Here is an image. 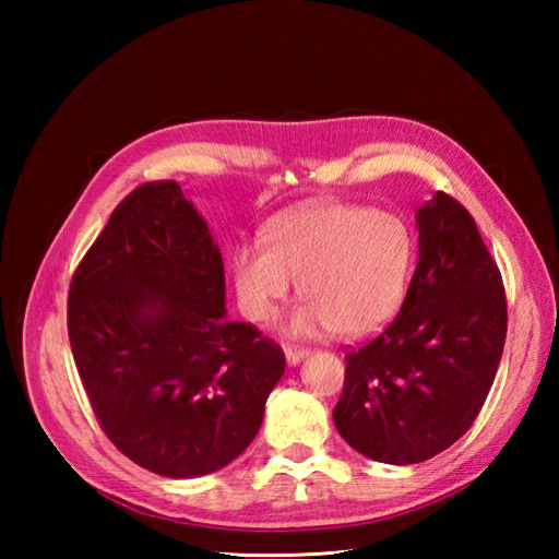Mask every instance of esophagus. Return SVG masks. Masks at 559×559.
I'll list each match as a JSON object with an SVG mask.
<instances>
[{"label": "esophagus", "mask_w": 559, "mask_h": 559, "mask_svg": "<svg viewBox=\"0 0 559 559\" xmlns=\"http://www.w3.org/2000/svg\"><path fill=\"white\" fill-rule=\"evenodd\" d=\"M283 350H286V358L290 365H298L300 360L307 358V355H310V350H307L305 346H293V343H286Z\"/></svg>", "instance_id": "1"}]
</instances>
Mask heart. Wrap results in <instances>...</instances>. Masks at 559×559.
<instances>
[{"label": "heart", "instance_id": "1", "mask_svg": "<svg viewBox=\"0 0 559 559\" xmlns=\"http://www.w3.org/2000/svg\"><path fill=\"white\" fill-rule=\"evenodd\" d=\"M415 266V235L396 213L372 206L314 201L273 218L261 245L233 257L242 312L269 324L300 281L310 302L295 322L302 334L334 329L362 338L401 310Z\"/></svg>", "mask_w": 559, "mask_h": 559}]
</instances>
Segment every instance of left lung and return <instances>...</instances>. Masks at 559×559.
I'll list each match as a JSON object with an SVG mask.
<instances>
[{"instance_id":"1","label":"left lung","mask_w":559,"mask_h":559,"mask_svg":"<svg viewBox=\"0 0 559 559\" xmlns=\"http://www.w3.org/2000/svg\"><path fill=\"white\" fill-rule=\"evenodd\" d=\"M420 259L399 314L346 353L336 430L362 456L420 463L478 418L507 338L502 273L454 197L418 211Z\"/></svg>"}]
</instances>
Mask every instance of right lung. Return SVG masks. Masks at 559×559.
<instances>
[{"mask_svg":"<svg viewBox=\"0 0 559 559\" xmlns=\"http://www.w3.org/2000/svg\"><path fill=\"white\" fill-rule=\"evenodd\" d=\"M71 353L93 415L136 466L194 478L252 442L286 355L225 319V273L173 180L132 189L71 276Z\"/></svg>","mask_w":559,"mask_h":559,"instance_id":"right-lung-1","label":"right lung"}]
</instances>
